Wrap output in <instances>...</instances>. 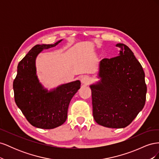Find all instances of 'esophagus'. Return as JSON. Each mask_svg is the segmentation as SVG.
Here are the masks:
<instances>
[{
    "label": "esophagus",
    "instance_id": "34e87169",
    "mask_svg": "<svg viewBox=\"0 0 159 159\" xmlns=\"http://www.w3.org/2000/svg\"><path fill=\"white\" fill-rule=\"evenodd\" d=\"M81 83H82L83 84H85V85L89 84V82H90L89 77L88 76V75L83 76L82 78H81Z\"/></svg>",
    "mask_w": 159,
    "mask_h": 159
}]
</instances>
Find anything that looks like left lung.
<instances>
[{"label": "left lung", "instance_id": "left-lung-1", "mask_svg": "<svg viewBox=\"0 0 159 159\" xmlns=\"http://www.w3.org/2000/svg\"><path fill=\"white\" fill-rule=\"evenodd\" d=\"M119 56L99 62L98 78L90 85L93 116L96 123L108 128H124L144 107L147 85L142 66L123 44Z\"/></svg>", "mask_w": 159, "mask_h": 159}]
</instances>
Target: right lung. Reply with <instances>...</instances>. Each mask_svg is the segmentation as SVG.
<instances>
[{"label":"right lung","instance_id":"1","mask_svg":"<svg viewBox=\"0 0 159 159\" xmlns=\"http://www.w3.org/2000/svg\"><path fill=\"white\" fill-rule=\"evenodd\" d=\"M54 44H37L19 62L17 75L13 81L14 100L28 121L40 129H51L61 125L68 117L70 101L80 88L76 80L62 84L50 91L44 88L36 74V59L43 50Z\"/></svg>","mask_w":159,"mask_h":159}]
</instances>
